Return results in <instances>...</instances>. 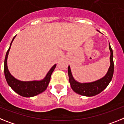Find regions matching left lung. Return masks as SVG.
Instances as JSON below:
<instances>
[{
  "label": "left lung",
  "instance_id": "obj_1",
  "mask_svg": "<svg viewBox=\"0 0 124 124\" xmlns=\"http://www.w3.org/2000/svg\"><path fill=\"white\" fill-rule=\"evenodd\" d=\"M109 49L110 51V67H109L108 72L105 76L103 78H101L96 81L85 83H81L76 81L72 76L70 66L69 65V83L70 84L72 89L74 92L79 94H81V95L85 96H93L100 93L101 91H103L104 89L107 88V86L109 85V83L112 80L113 75V70H114L113 50L111 48L110 43H109Z\"/></svg>",
  "mask_w": 124,
  "mask_h": 124
}]
</instances>
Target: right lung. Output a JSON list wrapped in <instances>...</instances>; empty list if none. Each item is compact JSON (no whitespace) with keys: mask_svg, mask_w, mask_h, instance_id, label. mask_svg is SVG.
<instances>
[{"mask_svg":"<svg viewBox=\"0 0 124 124\" xmlns=\"http://www.w3.org/2000/svg\"><path fill=\"white\" fill-rule=\"evenodd\" d=\"M14 36L11 43L10 46L7 50L4 60V74L5 78L9 86L12 88L16 93L24 97H32L40 94L47 88L49 82L50 81L51 75L52 74L56 67V64L54 65L50 69L46 76L41 81H22L16 79L9 72L7 67V57L9 52L11 48L12 43L15 38Z\"/></svg>","mask_w":124,"mask_h":124,"instance_id":"right-lung-1","label":"right lung"}]
</instances>
